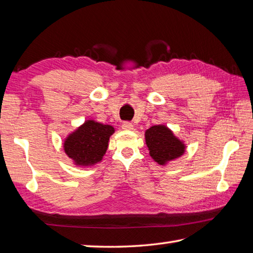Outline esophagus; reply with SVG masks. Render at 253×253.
Instances as JSON below:
<instances>
[{"label": "esophagus", "mask_w": 253, "mask_h": 253, "mask_svg": "<svg viewBox=\"0 0 253 253\" xmlns=\"http://www.w3.org/2000/svg\"><path fill=\"white\" fill-rule=\"evenodd\" d=\"M122 128L125 130H131V129H133V125L130 122H124L122 125Z\"/></svg>", "instance_id": "1"}]
</instances>
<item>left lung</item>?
<instances>
[{"label": "left lung", "instance_id": "8db88e82", "mask_svg": "<svg viewBox=\"0 0 253 253\" xmlns=\"http://www.w3.org/2000/svg\"><path fill=\"white\" fill-rule=\"evenodd\" d=\"M146 142L150 150V155L161 165L179 158L185 152V144L163 125L149 128L146 131Z\"/></svg>", "mask_w": 253, "mask_h": 253}]
</instances>
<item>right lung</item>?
Masks as SVG:
<instances>
[{"mask_svg": "<svg viewBox=\"0 0 253 253\" xmlns=\"http://www.w3.org/2000/svg\"><path fill=\"white\" fill-rule=\"evenodd\" d=\"M114 131V128L110 125L87 121L67 137L64 142V150L77 165H93L103 158L109 146V139Z\"/></svg>", "mask_w": 253, "mask_h": 253, "instance_id": "obj_1", "label": "right lung"}]
</instances>
